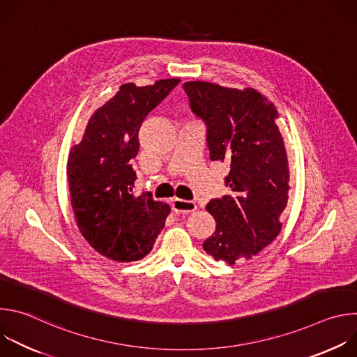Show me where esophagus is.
<instances>
[{
  "label": "esophagus",
  "mask_w": 357,
  "mask_h": 357,
  "mask_svg": "<svg viewBox=\"0 0 357 357\" xmlns=\"http://www.w3.org/2000/svg\"><path fill=\"white\" fill-rule=\"evenodd\" d=\"M172 209L176 212V213H192V212H195V209H196V203L195 202H190V200H185V199H178V197H175L174 200H172Z\"/></svg>",
  "instance_id": "esophagus-1"
}]
</instances>
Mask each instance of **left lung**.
<instances>
[{
	"label": "left lung",
	"instance_id": "left-lung-1",
	"mask_svg": "<svg viewBox=\"0 0 357 357\" xmlns=\"http://www.w3.org/2000/svg\"><path fill=\"white\" fill-rule=\"evenodd\" d=\"M192 112L206 124L212 161L229 162L233 190L211 200L215 233L203 248L229 266L259 254L280 234L289 186L288 157L275 120L277 107L256 89L186 82Z\"/></svg>",
	"mask_w": 357,
	"mask_h": 357
}]
</instances>
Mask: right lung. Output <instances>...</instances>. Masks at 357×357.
Listing matches in <instances>:
<instances>
[{"label": "right lung", "instance_id": "1", "mask_svg": "<svg viewBox=\"0 0 357 357\" xmlns=\"http://www.w3.org/2000/svg\"><path fill=\"white\" fill-rule=\"evenodd\" d=\"M179 82L123 84L91 114L82 141L69 152L66 174L77 227L97 252L113 261L145 257L171 213L167 203L155 202L149 192L134 195L131 161L144 119Z\"/></svg>", "mask_w": 357, "mask_h": 357}]
</instances>
